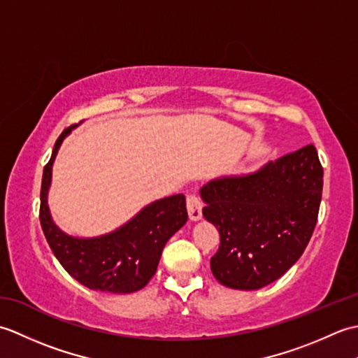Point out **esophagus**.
Here are the masks:
<instances>
[{
	"label": "esophagus",
	"mask_w": 358,
	"mask_h": 358,
	"mask_svg": "<svg viewBox=\"0 0 358 358\" xmlns=\"http://www.w3.org/2000/svg\"><path fill=\"white\" fill-rule=\"evenodd\" d=\"M186 208H187V215L189 220H192V222H199L201 218V209H203V204L200 201V199L196 195L191 194L187 195V200H186Z\"/></svg>",
	"instance_id": "esophagus-1"
}]
</instances>
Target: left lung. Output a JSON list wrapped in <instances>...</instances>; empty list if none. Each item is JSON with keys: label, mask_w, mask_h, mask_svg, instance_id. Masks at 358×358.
Returning <instances> with one entry per match:
<instances>
[{"label": "left lung", "mask_w": 358, "mask_h": 358, "mask_svg": "<svg viewBox=\"0 0 358 358\" xmlns=\"http://www.w3.org/2000/svg\"><path fill=\"white\" fill-rule=\"evenodd\" d=\"M323 167L314 144L246 175L201 187L203 215L220 232L210 271L220 283L254 291L278 280L305 252L317 224Z\"/></svg>", "instance_id": "obj_1"}]
</instances>
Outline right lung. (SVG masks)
Masks as SVG:
<instances>
[{
  "mask_svg": "<svg viewBox=\"0 0 358 358\" xmlns=\"http://www.w3.org/2000/svg\"><path fill=\"white\" fill-rule=\"evenodd\" d=\"M72 129L73 126L64 129L58 136L49 163L43 171L40 222L44 237L63 268L83 286L113 294L140 291L157 272L167 240L187 222L185 195L177 194L148 204L110 234L94 238L67 235L53 223L48 194L52 164Z\"/></svg>",
  "mask_w": 358,
  "mask_h": 358,
  "instance_id": "add662e5",
  "label": "right lung"
}]
</instances>
